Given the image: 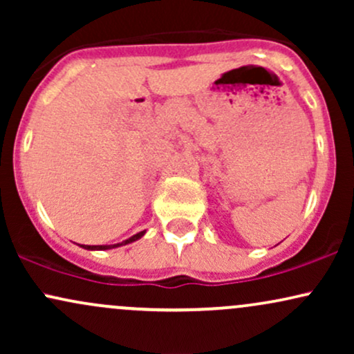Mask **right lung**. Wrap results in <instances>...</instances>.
<instances>
[{
  "label": "right lung",
  "mask_w": 354,
  "mask_h": 354,
  "mask_svg": "<svg viewBox=\"0 0 354 354\" xmlns=\"http://www.w3.org/2000/svg\"><path fill=\"white\" fill-rule=\"evenodd\" d=\"M143 234H145V231H141V233L135 234V236L126 239V241H123V243H118V245H109V246H88V245H83V248H86V250H109V248H118V246H123V245H128V243L136 241V239H140L141 236H143Z\"/></svg>",
  "instance_id": "obj_1"
}]
</instances>
